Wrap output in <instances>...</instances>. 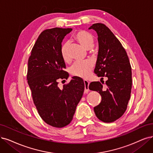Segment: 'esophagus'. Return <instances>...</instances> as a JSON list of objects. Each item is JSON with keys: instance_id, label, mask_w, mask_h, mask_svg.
Returning a JSON list of instances; mask_svg holds the SVG:
<instances>
[{"instance_id": "obj_1", "label": "esophagus", "mask_w": 153, "mask_h": 153, "mask_svg": "<svg viewBox=\"0 0 153 153\" xmlns=\"http://www.w3.org/2000/svg\"><path fill=\"white\" fill-rule=\"evenodd\" d=\"M84 85H85V89H84V93H88L89 92V81H86V80H84Z\"/></svg>"}]
</instances>
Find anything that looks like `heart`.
<instances>
[{
  "instance_id": "heart-1",
  "label": "heart",
  "mask_w": 153,
  "mask_h": 153,
  "mask_svg": "<svg viewBox=\"0 0 153 153\" xmlns=\"http://www.w3.org/2000/svg\"><path fill=\"white\" fill-rule=\"evenodd\" d=\"M74 38L86 50L91 49L94 46V38L92 35L87 31H78L75 34ZM68 47H69V43L65 42L62 45L60 48L61 56L65 62H69L70 60ZM93 66V64L88 60L76 62L71 67L70 72L72 75L74 76L87 78L91 74Z\"/></svg>"
}]
</instances>
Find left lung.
Wrapping results in <instances>:
<instances>
[{
	"mask_svg": "<svg viewBox=\"0 0 153 153\" xmlns=\"http://www.w3.org/2000/svg\"><path fill=\"white\" fill-rule=\"evenodd\" d=\"M91 29L97 33L99 48L94 72L108 80L106 88L97 81L90 83L89 89L101 96L100 103L94 107L98 119L112 122L121 117L127 109L132 89L131 66L126 50L108 27L95 23L89 27Z\"/></svg>",
	"mask_w": 153,
	"mask_h": 153,
	"instance_id": "left-lung-1",
	"label": "left lung"
}]
</instances>
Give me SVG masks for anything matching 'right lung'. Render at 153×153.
<instances>
[{
  "instance_id": "obj_1",
  "label": "right lung",
  "mask_w": 153,
  "mask_h": 153,
  "mask_svg": "<svg viewBox=\"0 0 153 153\" xmlns=\"http://www.w3.org/2000/svg\"><path fill=\"white\" fill-rule=\"evenodd\" d=\"M72 28L55 27L43 31L34 45L27 63V80L34 104L48 125L64 127L72 121L84 93L82 79L72 77L70 82L58 86L59 79L69 76L64 71L65 62L60 53L62 42Z\"/></svg>"
}]
</instances>
